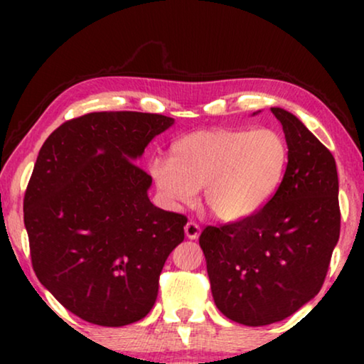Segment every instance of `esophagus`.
<instances>
[{
  "label": "esophagus",
  "mask_w": 364,
  "mask_h": 364,
  "mask_svg": "<svg viewBox=\"0 0 364 364\" xmlns=\"http://www.w3.org/2000/svg\"><path fill=\"white\" fill-rule=\"evenodd\" d=\"M183 230H186V235L187 238H191V240H196V238H198V235H200V227H198V223L192 220L186 223Z\"/></svg>",
  "instance_id": "obj_1"
}]
</instances>
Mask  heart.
<instances>
[{"mask_svg":"<svg viewBox=\"0 0 364 364\" xmlns=\"http://www.w3.org/2000/svg\"><path fill=\"white\" fill-rule=\"evenodd\" d=\"M287 167V141L275 129H205L173 142L171 159H154L151 176L172 205H188L202 188L213 217L238 222L267 205Z\"/></svg>","mask_w":364,"mask_h":364,"instance_id":"heart-1","label":"heart"}]
</instances>
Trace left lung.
<instances>
[{"instance_id": "1", "label": "left lung", "mask_w": 364, "mask_h": 364, "mask_svg": "<svg viewBox=\"0 0 364 364\" xmlns=\"http://www.w3.org/2000/svg\"><path fill=\"white\" fill-rule=\"evenodd\" d=\"M272 112L288 146L280 187L255 215L207 225L198 238L217 308L245 326L282 321L310 301L340 238L335 157L293 114Z\"/></svg>"}]
</instances>
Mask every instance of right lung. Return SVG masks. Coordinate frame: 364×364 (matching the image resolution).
I'll list each match as a JSON object with an SVG mask.
<instances>
[{"label": "right lung", "mask_w": 364, "mask_h": 364, "mask_svg": "<svg viewBox=\"0 0 364 364\" xmlns=\"http://www.w3.org/2000/svg\"><path fill=\"white\" fill-rule=\"evenodd\" d=\"M172 117L106 111L61 124L38 154L24 192L33 270L84 321L124 326L157 298L187 217L154 205L136 159Z\"/></svg>", "instance_id": "add662e5"}]
</instances>
